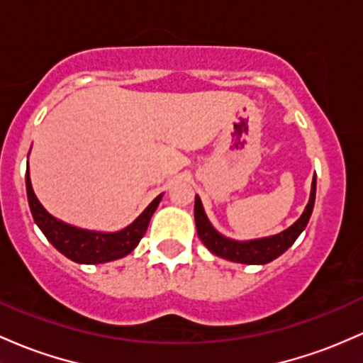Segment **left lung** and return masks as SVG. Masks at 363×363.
<instances>
[{
	"mask_svg": "<svg viewBox=\"0 0 363 363\" xmlns=\"http://www.w3.org/2000/svg\"><path fill=\"white\" fill-rule=\"evenodd\" d=\"M315 189H317V177H313L312 189H310V200L306 203L301 217L284 229L282 233L274 234V236L258 238V240H230L225 238L224 234L218 233L212 225V222L206 217L205 208L200 196L196 194L194 198V222H196L198 238H200L203 245L210 250L217 257L225 258V260L236 262V264H248V265H264L269 262L276 260L281 257L289 246L296 241V238L303 233V229L308 224L310 215L313 212V205H315Z\"/></svg>",
	"mask_w": 363,
	"mask_h": 363,
	"instance_id": "1",
	"label": "left lung"
}]
</instances>
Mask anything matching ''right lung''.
<instances>
[{
	"mask_svg": "<svg viewBox=\"0 0 363 363\" xmlns=\"http://www.w3.org/2000/svg\"><path fill=\"white\" fill-rule=\"evenodd\" d=\"M26 188L30 213H33L34 222L43 230L46 240L60 253L70 258L72 262L87 265L106 264V262L118 260V258H123L125 255L133 252L139 245L141 238L145 236L151 220V215L155 213L163 196V193L158 194L133 224L123 227L121 230H115V233H103V230H89L70 225L67 222L58 220L57 217H53V215L48 212L45 206L39 203L33 189V184H30L29 162H27Z\"/></svg>",
	"mask_w": 363,
	"mask_h": 363,
	"instance_id": "1",
	"label": "right lung"
}]
</instances>
